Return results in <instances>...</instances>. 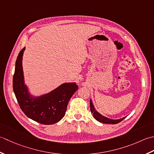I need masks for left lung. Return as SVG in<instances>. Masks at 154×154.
<instances>
[{"label":"left lung","mask_w":154,"mask_h":154,"mask_svg":"<svg viewBox=\"0 0 154 154\" xmlns=\"http://www.w3.org/2000/svg\"><path fill=\"white\" fill-rule=\"evenodd\" d=\"M90 111L92 112V114H93V116L94 118L96 120H98L100 122H102V123L103 124H118L119 122H122L124 119L125 118V117L122 118L121 119H118V120H112V119H109L107 117L103 116L101 115L99 112H97L96 110V109L94 108V106L92 100L90 99Z\"/></svg>","instance_id":"left-lung-1"}]
</instances>
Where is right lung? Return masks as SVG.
Masks as SVG:
<instances>
[{
  "label": "right lung",
  "mask_w": 154,
  "mask_h": 154,
  "mask_svg": "<svg viewBox=\"0 0 154 154\" xmlns=\"http://www.w3.org/2000/svg\"><path fill=\"white\" fill-rule=\"evenodd\" d=\"M25 47L18 54L13 76V90L20 107L32 120L45 125L54 124L64 116L69 100L78 89L76 83L61 84L46 94L34 97L24 83L23 56Z\"/></svg>",
  "instance_id": "right-lung-1"
}]
</instances>
